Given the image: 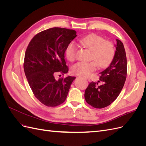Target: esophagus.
Masks as SVG:
<instances>
[{
  "label": "esophagus",
  "mask_w": 146,
  "mask_h": 146,
  "mask_svg": "<svg viewBox=\"0 0 146 146\" xmlns=\"http://www.w3.org/2000/svg\"><path fill=\"white\" fill-rule=\"evenodd\" d=\"M86 79H87V80H88V81H89V82L90 81V78H89V77H86Z\"/></svg>",
  "instance_id": "1"
}]
</instances>
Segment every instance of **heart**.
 <instances>
[{
  "instance_id": "obj_1",
  "label": "heart",
  "mask_w": 146,
  "mask_h": 146,
  "mask_svg": "<svg viewBox=\"0 0 146 146\" xmlns=\"http://www.w3.org/2000/svg\"><path fill=\"white\" fill-rule=\"evenodd\" d=\"M80 44L91 51L90 59L93 60L88 62H79L74 64L72 67L73 74L78 76H88L96 69L97 66L105 68L113 61L115 55V47L113 44L106 41L99 35L92 34L79 39ZM77 46L70 43L66 48V56L70 61L76 60Z\"/></svg>"
}]
</instances>
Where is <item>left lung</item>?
Instances as JSON below:
<instances>
[{"mask_svg": "<svg viewBox=\"0 0 146 146\" xmlns=\"http://www.w3.org/2000/svg\"><path fill=\"white\" fill-rule=\"evenodd\" d=\"M116 50L108 67L101 72L99 81L91 82L85 92L86 102L96 108H103L116 99L124 85L127 77V64L125 50L123 43L116 39Z\"/></svg>", "mask_w": 146, "mask_h": 146, "instance_id": "1", "label": "left lung"}]
</instances>
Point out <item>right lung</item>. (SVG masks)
<instances>
[{"mask_svg": "<svg viewBox=\"0 0 146 146\" xmlns=\"http://www.w3.org/2000/svg\"><path fill=\"white\" fill-rule=\"evenodd\" d=\"M77 36L74 30L48 29L35 35L26 49L24 61L26 78L35 98L47 107L63 104L76 78L68 76L56 80L54 76L68 73L64 53Z\"/></svg>", "mask_w": 146, "mask_h": 146, "instance_id": "right-lung-1", "label": "right lung"}]
</instances>
